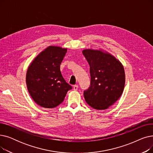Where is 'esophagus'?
<instances>
[{"instance_id": "esophagus-1", "label": "esophagus", "mask_w": 153, "mask_h": 153, "mask_svg": "<svg viewBox=\"0 0 153 153\" xmlns=\"http://www.w3.org/2000/svg\"><path fill=\"white\" fill-rule=\"evenodd\" d=\"M77 89H78V85H74L73 86V89H74V91H77Z\"/></svg>"}]
</instances>
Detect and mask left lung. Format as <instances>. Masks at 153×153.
<instances>
[{
	"label": "left lung",
	"mask_w": 153,
	"mask_h": 153,
	"mask_svg": "<svg viewBox=\"0 0 153 153\" xmlns=\"http://www.w3.org/2000/svg\"><path fill=\"white\" fill-rule=\"evenodd\" d=\"M82 53L90 65L91 86L84 91L87 104L105 110L122 95L125 84L124 68L118 59L103 50L85 49Z\"/></svg>",
	"instance_id": "8db88e82"
}]
</instances>
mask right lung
Returning <instances> with one entry per match:
<instances>
[{
  "instance_id": "obj_1",
  "label": "right lung",
  "mask_w": 153,
  "mask_h": 153,
  "mask_svg": "<svg viewBox=\"0 0 153 153\" xmlns=\"http://www.w3.org/2000/svg\"><path fill=\"white\" fill-rule=\"evenodd\" d=\"M67 48L50 46L31 62L26 74L28 92L38 105L52 108L61 103L72 87L64 79L60 64Z\"/></svg>"
}]
</instances>
